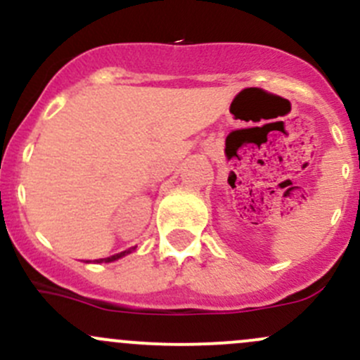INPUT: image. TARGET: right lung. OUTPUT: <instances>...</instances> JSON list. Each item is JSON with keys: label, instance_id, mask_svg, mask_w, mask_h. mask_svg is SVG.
<instances>
[{"label": "right lung", "instance_id": "obj_1", "mask_svg": "<svg viewBox=\"0 0 360 360\" xmlns=\"http://www.w3.org/2000/svg\"><path fill=\"white\" fill-rule=\"evenodd\" d=\"M132 249H136V248H132ZM132 249H129V250H125V252H120V254H115V256H111V257H106V259H97V263H101V261H106V263H110V261H115V259H118V257H122V256H125V254H129L130 250Z\"/></svg>", "mask_w": 360, "mask_h": 360}]
</instances>
